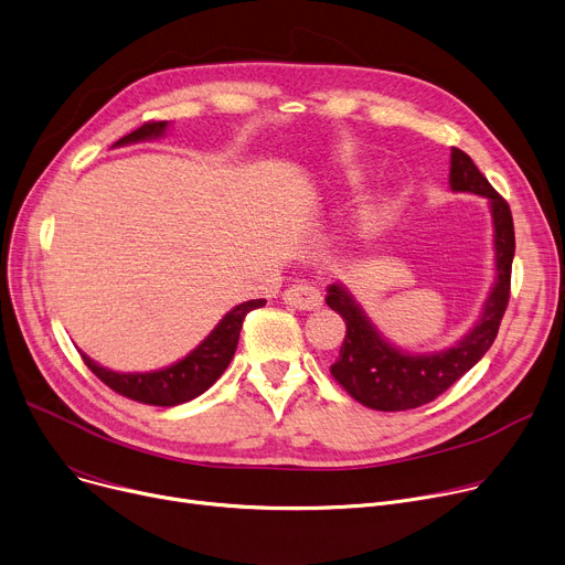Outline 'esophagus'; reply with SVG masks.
<instances>
[{
  "mask_svg": "<svg viewBox=\"0 0 565 565\" xmlns=\"http://www.w3.org/2000/svg\"><path fill=\"white\" fill-rule=\"evenodd\" d=\"M282 298L287 306L298 308V310H315L321 306V294L310 282H296V285L287 287Z\"/></svg>",
  "mask_w": 565,
  "mask_h": 565,
  "instance_id": "obj_1",
  "label": "esophagus"
}]
</instances>
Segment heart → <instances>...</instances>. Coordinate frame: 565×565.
<instances>
[{"mask_svg": "<svg viewBox=\"0 0 565 565\" xmlns=\"http://www.w3.org/2000/svg\"><path fill=\"white\" fill-rule=\"evenodd\" d=\"M360 225H362V230H370V227L374 225V214H364L362 221H360Z\"/></svg>", "mask_w": 565, "mask_h": 565, "instance_id": "b5f03b06", "label": "heart"}]
</instances>
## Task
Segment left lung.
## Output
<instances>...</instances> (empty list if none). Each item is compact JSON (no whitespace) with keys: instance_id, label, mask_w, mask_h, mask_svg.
Wrapping results in <instances>:
<instances>
[{"instance_id":"8db88e82","label":"left lung","mask_w":565,"mask_h":565,"mask_svg":"<svg viewBox=\"0 0 565 565\" xmlns=\"http://www.w3.org/2000/svg\"><path fill=\"white\" fill-rule=\"evenodd\" d=\"M449 184L454 191H470L488 198L494 221L497 280L486 301L483 317L475 326L472 333H468L454 349H447L443 353L411 355L390 347L342 287H328V308L342 315L347 323V335L340 347V358L330 364V376H333L355 402L367 408L396 413L419 408L428 402L438 399L445 390H449L486 355L507 312L511 296V267L515 253L511 207L483 178L470 154L458 148L451 150Z\"/></svg>"}]
</instances>
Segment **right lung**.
<instances>
[{"mask_svg":"<svg viewBox=\"0 0 565 565\" xmlns=\"http://www.w3.org/2000/svg\"><path fill=\"white\" fill-rule=\"evenodd\" d=\"M163 129H166V120H148L139 129L131 131V135L116 141V146L159 137ZM264 303H267L264 298H255V301H246L237 308H232L201 347L193 349L184 360L159 372L118 374V372L99 367V364H95L84 353L82 358L86 367L120 396H127L131 402L148 404V406H178L195 399L198 394H203L216 383V379L230 364L232 355H235V349L239 342V330L246 315L255 308H262Z\"/></svg>","mask_w":565,"mask_h":565,"instance_id":"1","label":"right lung"}]
</instances>
